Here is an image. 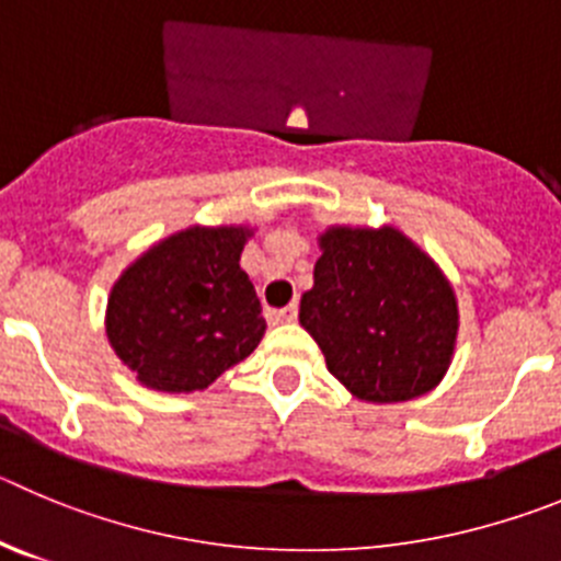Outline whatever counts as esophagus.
Instances as JSON below:
<instances>
[{
    "label": "esophagus",
    "mask_w": 561,
    "mask_h": 561,
    "mask_svg": "<svg viewBox=\"0 0 561 561\" xmlns=\"http://www.w3.org/2000/svg\"><path fill=\"white\" fill-rule=\"evenodd\" d=\"M266 317H270V322H275V325H284V322H295L297 320V302H291V306H286V308H272Z\"/></svg>",
    "instance_id": "esophagus-1"
}]
</instances>
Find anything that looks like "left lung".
Here are the masks:
<instances>
[{
    "instance_id": "obj_1",
    "label": "left lung",
    "mask_w": 561,
    "mask_h": 561,
    "mask_svg": "<svg viewBox=\"0 0 561 561\" xmlns=\"http://www.w3.org/2000/svg\"><path fill=\"white\" fill-rule=\"evenodd\" d=\"M300 325L328 369L367 403H403L445 378L456 351L454 286L409 236L383 228H328Z\"/></svg>"
}]
</instances>
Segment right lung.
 I'll use <instances>...</instances> for the list:
<instances>
[{
    "label": "right lung",
    "mask_w": 561,
    "mask_h": 561,
    "mask_svg": "<svg viewBox=\"0 0 561 561\" xmlns=\"http://www.w3.org/2000/svg\"><path fill=\"white\" fill-rule=\"evenodd\" d=\"M250 236L241 225H192L152 244L113 284L107 342L144 387L205 389L259 347L266 320L239 266Z\"/></svg>",
    "instance_id": "right-lung-1"
}]
</instances>
